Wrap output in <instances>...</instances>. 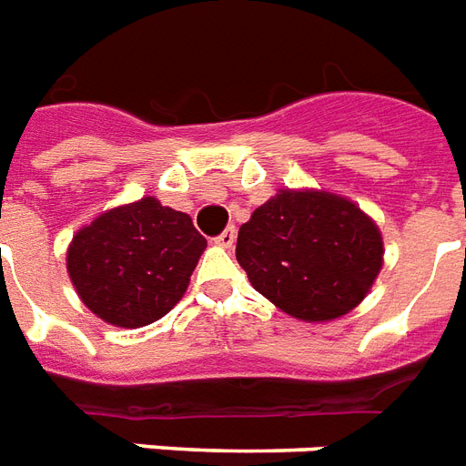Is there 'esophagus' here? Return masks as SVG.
<instances>
[{
    "label": "esophagus",
    "mask_w": 466,
    "mask_h": 466,
    "mask_svg": "<svg viewBox=\"0 0 466 466\" xmlns=\"http://www.w3.org/2000/svg\"><path fill=\"white\" fill-rule=\"evenodd\" d=\"M234 241H237V229H234V227H227L225 232L215 237V244H219V247H225V248L232 247Z\"/></svg>",
    "instance_id": "34e87169"
}]
</instances>
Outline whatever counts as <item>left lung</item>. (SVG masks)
I'll return each instance as SVG.
<instances>
[{"label":"left lung","instance_id":"obj_1","mask_svg":"<svg viewBox=\"0 0 466 466\" xmlns=\"http://www.w3.org/2000/svg\"><path fill=\"white\" fill-rule=\"evenodd\" d=\"M251 286L298 319H335L360 305L381 271L379 227L329 193L280 190L237 237Z\"/></svg>","mask_w":466,"mask_h":466}]
</instances>
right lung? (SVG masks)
<instances>
[{
  "label": "right lung",
  "mask_w": 466,
  "mask_h": 466,
  "mask_svg": "<svg viewBox=\"0 0 466 466\" xmlns=\"http://www.w3.org/2000/svg\"><path fill=\"white\" fill-rule=\"evenodd\" d=\"M205 247L186 212L144 198L83 227L67 248V273L97 318L144 328L183 298Z\"/></svg>",
  "instance_id": "obj_1"
}]
</instances>
